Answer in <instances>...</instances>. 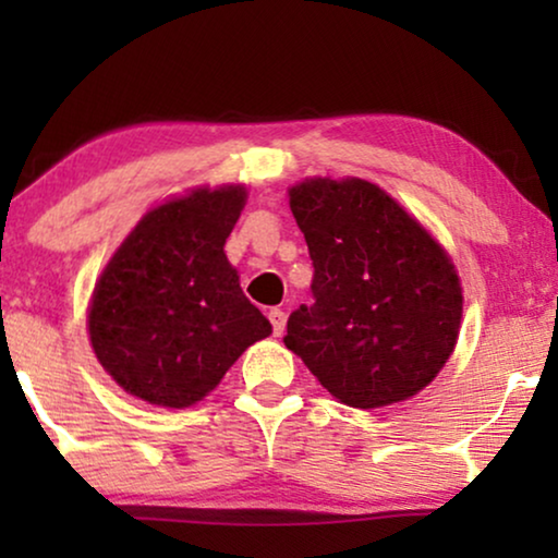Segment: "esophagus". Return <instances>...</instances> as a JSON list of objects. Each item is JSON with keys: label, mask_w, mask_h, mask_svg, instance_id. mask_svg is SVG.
Returning a JSON list of instances; mask_svg holds the SVG:
<instances>
[{"label": "esophagus", "mask_w": 558, "mask_h": 558, "mask_svg": "<svg viewBox=\"0 0 558 558\" xmlns=\"http://www.w3.org/2000/svg\"><path fill=\"white\" fill-rule=\"evenodd\" d=\"M269 323H271V330H274V335H279L284 332V327H287V312L284 310H279V307H274L271 312H269Z\"/></svg>", "instance_id": "esophagus-1"}]
</instances>
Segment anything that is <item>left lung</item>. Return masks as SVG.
Here are the masks:
<instances>
[{
	"mask_svg": "<svg viewBox=\"0 0 558 558\" xmlns=\"http://www.w3.org/2000/svg\"><path fill=\"white\" fill-rule=\"evenodd\" d=\"M289 208L312 258V304L284 345L335 399L378 409L422 391L452 355L462 289L445 251L365 180H307Z\"/></svg>",
	"mask_w": 558,
	"mask_h": 558,
	"instance_id": "left-lung-1",
	"label": "left lung"
}]
</instances>
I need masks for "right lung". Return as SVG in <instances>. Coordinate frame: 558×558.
Here are the masks:
<instances>
[{
	"label": "right lung",
	"instance_id": "obj_1",
	"mask_svg": "<svg viewBox=\"0 0 558 558\" xmlns=\"http://www.w3.org/2000/svg\"><path fill=\"white\" fill-rule=\"evenodd\" d=\"M243 201L246 190L231 185L159 205L98 279L88 312L90 345L136 399L193 407L243 350L271 332L223 251Z\"/></svg>",
	"mask_w": 558,
	"mask_h": 558
}]
</instances>
